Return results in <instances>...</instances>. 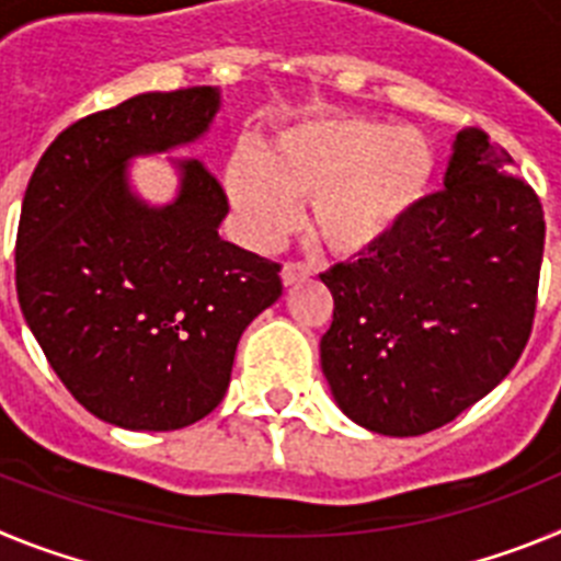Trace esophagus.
<instances>
[{
	"label": "esophagus",
	"instance_id": "esophagus-1",
	"mask_svg": "<svg viewBox=\"0 0 561 561\" xmlns=\"http://www.w3.org/2000/svg\"><path fill=\"white\" fill-rule=\"evenodd\" d=\"M311 266L304 264V261H286L284 270H280V277H284V284L291 286L297 284V280H306V277H311Z\"/></svg>",
	"mask_w": 561,
	"mask_h": 561
}]
</instances>
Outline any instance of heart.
Instances as JSON below:
<instances>
[{"label": "heart", "mask_w": 561, "mask_h": 561, "mask_svg": "<svg viewBox=\"0 0 561 561\" xmlns=\"http://www.w3.org/2000/svg\"><path fill=\"white\" fill-rule=\"evenodd\" d=\"M435 153L415 128L370 117H320L284 128L257 153L236 151L225 185L247 236L272 244L309 202V227L334 255L385 244L424 202Z\"/></svg>", "instance_id": "1"}]
</instances>
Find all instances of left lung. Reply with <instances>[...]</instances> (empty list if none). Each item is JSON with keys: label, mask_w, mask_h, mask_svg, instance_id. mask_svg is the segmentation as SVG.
I'll list each match as a JSON object with an SVG mask.
<instances>
[{"label": "left lung", "mask_w": 561, "mask_h": 561, "mask_svg": "<svg viewBox=\"0 0 561 561\" xmlns=\"http://www.w3.org/2000/svg\"><path fill=\"white\" fill-rule=\"evenodd\" d=\"M444 191L376 250L320 275V362L340 410L379 435L458 419L517 365L537 311L545 213L512 153L466 128Z\"/></svg>", "instance_id": "1"}]
</instances>
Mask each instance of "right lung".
Listing matches in <instances>:
<instances>
[{"mask_svg":"<svg viewBox=\"0 0 561 561\" xmlns=\"http://www.w3.org/2000/svg\"><path fill=\"white\" fill-rule=\"evenodd\" d=\"M219 89L146 92L81 117L30 176L16 295L64 388L123 430L168 433L219 408L238 340L284 291L280 264L219 236L227 193L182 160L180 196L151 207L126 162L199 140Z\"/></svg>","mask_w":561,"mask_h":561,"instance_id":"right-lung-1","label":"right lung"}]
</instances>
